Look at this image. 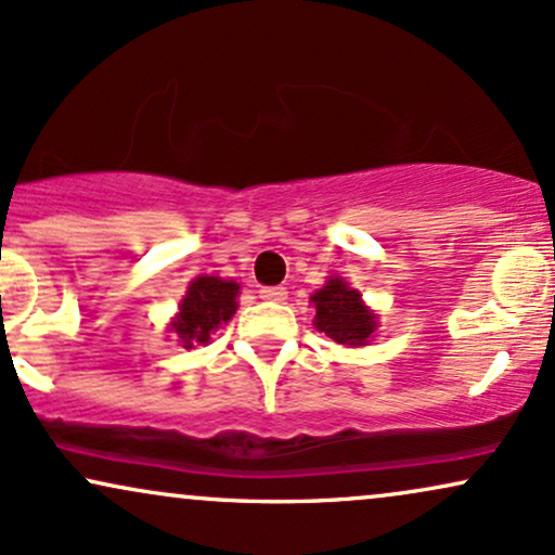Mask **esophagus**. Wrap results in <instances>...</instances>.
Returning <instances> with one entry per match:
<instances>
[{
  "label": "esophagus",
  "mask_w": 555,
  "mask_h": 555,
  "mask_svg": "<svg viewBox=\"0 0 555 555\" xmlns=\"http://www.w3.org/2000/svg\"><path fill=\"white\" fill-rule=\"evenodd\" d=\"M259 298L262 300H275V304H283L288 298V291L283 285H272V288H259Z\"/></svg>",
  "instance_id": "1"
}]
</instances>
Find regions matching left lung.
<instances>
[{
    "mask_svg": "<svg viewBox=\"0 0 555 555\" xmlns=\"http://www.w3.org/2000/svg\"><path fill=\"white\" fill-rule=\"evenodd\" d=\"M311 304L317 306L313 326L337 345L362 347L373 339L378 317L362 304L360 291L350 288L341 278L326 280L324 288L311 296Z\"/></svg>",
    "mask_w": 555,
    "mask_h": 555,
    "instance_id": "left-lung-1",
    "label": "left lung"
}]
</instances>
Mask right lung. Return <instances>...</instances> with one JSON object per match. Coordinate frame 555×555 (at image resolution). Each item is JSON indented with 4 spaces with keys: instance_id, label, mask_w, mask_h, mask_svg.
Instances as JSON below:
<instances>
[{
    "instance_id": "right-lung-1",
    "label": "right lung",
    "mask_w": 555,
    "mask_h": 555,
    "mask_svg": "<svg viewBox=\"0 0 555 555\" xmlns=\"http://www.w3.org/2000/svg\"><path fill=\"white\" fill-rule=\"evenodd\" d=\"M238 283L214 275H201L190 283L180 311L172 321V334L184 350L195 345H208L210 337L236 313Z\"/></svg>"
}]
</instances>
